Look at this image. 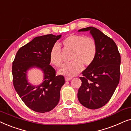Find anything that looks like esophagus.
Returning <instances> with one entry per match:
<instances>
[{
	"label": "esophagus",
	"instance_id": "obj_1",
	"mask_svg": "<svg viewBox=\"0 0 131 131\" xmlns=\"http://www.w3.org/2000/svg\"><path fill=\"white\" fill-rule=\"evenodd\" d=\"M72 80V78H70V77H65V81H70V80Z\"/></svg>",
	"mask_w": 131,
	"mask_h": 131
}]
</instances>
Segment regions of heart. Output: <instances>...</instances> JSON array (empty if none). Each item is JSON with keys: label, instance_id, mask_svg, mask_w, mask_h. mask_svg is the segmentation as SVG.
<instances>
[{"label": "heart", "instance_id": "b5f03b06", "mask_svg": "<svg viewBox=\"0 0 131 131\" xmlns=\"http://www.w3.org/2000/svg\"><path fill=\"white\" fill-rule=\"evenodd\" d=\"M64 50L72 51L70 63L64 65L60 71L61 74L73 77L79 74L83 69V65L88 67L95 60L97 53V45L92 37L80 35H72L62 41ZM51 63L57 67H61L63 63L60 48L57 45L52 47L50 52Z\"/></svg>", "mask_w": 131, "mask_h": 131}]
</instances>
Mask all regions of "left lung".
Segmentation results:
<instances>
[{
	"label": "left lung",
	"instance_id": "1",
	"mask_svg": "<svg viewBox=\"0 0 131 131\" xmlns=\"http://www.w3.org/2000/svg\"><path fill=\"white\" fill-rule=\"evenodd\" d=\"M90 31L97 45L93 63L82 72L78 99L83 106L95 110L110 100L120 80V54L114 41L99 29L88 27L78 32Z\"/></svg>",
	"mask_w": 131,
	"mask_h": 131
}]
</instances>
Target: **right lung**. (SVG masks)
<instances>
[{"label":"right lung","mask_w":131,"mask_h":131,"mask_svg":"<svg viewBox=\"0 0 131 131\" xmlns=\"http://www.w3.org/2000/svg\"><path fill=\"white\" fill-rule=\"evenodd\" d=\"M61 36L49 34L35 38L18 50L13 62L14 87L24 103L36 112L50 111L60 99L65 81L50 65V52ZM33 67H39L45 74L43 83L38 86L28 83L26 77L27 70Z\"/></svg>","instance_id":"1"}]
</instances>
